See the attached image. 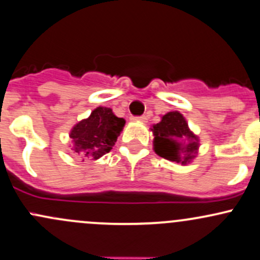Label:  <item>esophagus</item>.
<instances>
[{"mask_svg":"<svg viewBox=\"0 0 260 260\" xmlns=\"http://www.w3.org/2000/svg\"><path fill=\"white\" fill-rule=\"evenodd\" d=\"M131 119H133V121H139V122H146L147 117L146 116H136V117H132Z\"/></svg>","mask_w":260,"mask_h":260,"instance_id":"obj_1","label":"esophagus"}]
</instances>
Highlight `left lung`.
I'll return each mask as SVG.
<instances>
[{
	"instance_id": "obj_1",
	"label": "left lung",
	"mask_w": 260,
	"mask_h": 260,
	"mask_svg": "<svg viewBox=\"0 0 260 260\" xmlns=\"http://www.w3.org/2000/svg\"><path fill=\"white\" fill-rule=\"evenodd\" d=\"M154 151L171 162L187 165L196 157L198 138L188 128V123L179 112H169L162 121L153 125Z\"/></svg>"
}]
</instances>
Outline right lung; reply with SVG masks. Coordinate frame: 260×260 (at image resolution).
Wrapping results in <instances>:
<instances>
[{
	"label": "right lung",
	"mask_w": 260,
	"mask_h": 260,
	"mask_svg": "<svg viewBox=\"0 0 260 260\" xmlns=\"http://www.w3.org/2000/svg\"><path fill=\"white\" fill-rule=\"evenodd\" d=\"M124 123V119L114 116L111 108H95L88 118L77 123L71 131L75 152L82 159H98L111 151Z\"/></svg>",
	"instance_id": "add662e5"
}]
</instances>
